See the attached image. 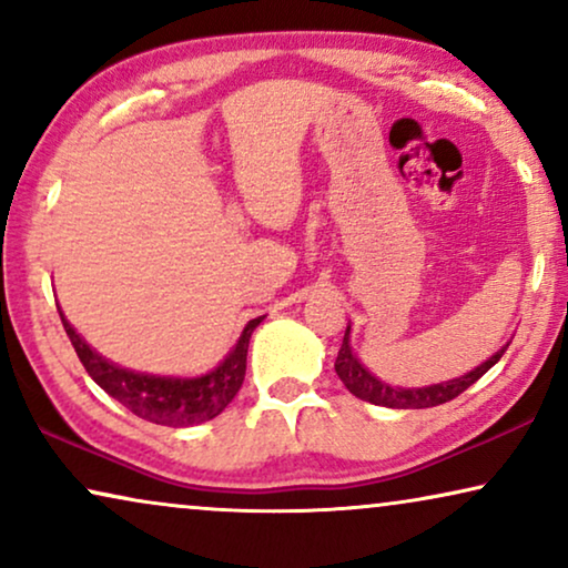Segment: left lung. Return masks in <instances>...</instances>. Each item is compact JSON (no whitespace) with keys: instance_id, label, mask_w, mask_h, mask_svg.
Wrapping results in <instances>:
<instances>
[{"instance_id":"8db88e82","label":"left lung","mask_w":568,"mask_h":568,"mask_svg":"<svg viewBox=\"0 0 568 568\" xmlns=\"http://www.w3.org/2000/svg\"><path fill=\"white\" fill-rule=\"evenodd\" d=\"M507 346H501L499 352L491 356V359L478 364V367L470 369L468 375L447 379V383L426 385V387H390L387 383H383V379L369 375V372L364 369V364L356 359L354 352H352V344H348V328H346L344 344H341V352L336 356V375L341 377V383L346 385L348 393H354L356 398H362L367 403H375V406H385V408H432V406H442V403L453 400L460 393L468 390V387L476 383V379L484 377L486 372L501 359V354L507 352Z\"/></svg>"}]
</instances>
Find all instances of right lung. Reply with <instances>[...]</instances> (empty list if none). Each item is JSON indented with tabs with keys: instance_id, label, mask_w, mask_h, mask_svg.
<instances>
[{
	"instance_id": "add662e5",
	"label": "right lung",
	"mask_w": 568,
	"mask_h": 568,
	"mask_svg": "<svg viewBox=\"0 0 568 568\" xmlns=\"http://www.w3.org/2000/svg\"><path fill=\"white\" fill-rule=\"evenodd\" d=\"M61 323L69 341H72L77 356H80L82 367L88 375L103 387V390L126 406L131 414L144 418V422L160 424V426H193L212 422L220 416L224 408L235 398L240 385L245 379V359H247V344L255 325L263 321L255 317L245 325L243 336L235 344V348L224 356L220 367L201 377H162V375H144V372L123 369L119 364L108 362L100 356L95 348L84 338H80L72 325L67 323L64 313H61Z\"/></svg>"
}]
</instances>
